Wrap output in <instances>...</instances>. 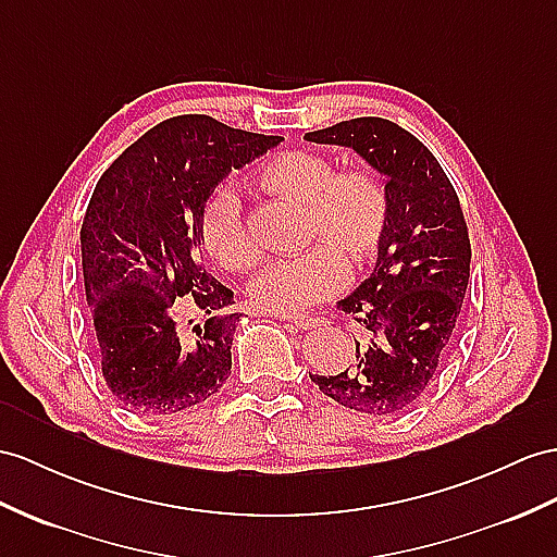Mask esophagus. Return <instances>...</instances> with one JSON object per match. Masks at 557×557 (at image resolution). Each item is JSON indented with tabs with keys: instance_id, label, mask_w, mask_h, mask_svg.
Segmentation results:
<instances>
[{
	"instance_id": "34e87169",
	"label": "esophagus",
	"mask_w": 557,
	"mask_h": 557,
	"mask_svg": "<svg viewBox=\"0 0 557 557\" xmlns=\"http://www.w3.org/2000/svg\"><path fill=\"white\" fill-rule=\"evenodd\" d=\"M278 319L288 321L290 325H295V329L300 331H309V329H317V325H321L323 321L317 319V317H288V314H278Z\"/></svg>"
}]
</instances>
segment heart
Returning <instances> with one entry per match:
<instances>
[{
  "mask_svg": "<svg viewBox=\"0 0 557 557\" xmlns=\"http://www.w3.org/2000/svg\"><path fill=\"white\" fill-rule=\"evenodd\" d=\"M264 191L305 206L302 236L309 248L278 257L248 283V300L264 314H297L343 288L347 271L369 267L387 234L389 202L371 172H337L311 151H281L257 170ZM200 236L216 262L246 269L257 248L243 222L232 184L216 186L200 212Z\"/></svg>",
  "mask_w": 557,
  "mask_h": 557,
  "instance_id": "obj_1",
  "label": "heart"
}]
</instances>
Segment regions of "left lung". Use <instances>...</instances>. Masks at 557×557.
Here are the masks:
<instances>
[{
    "label": "left lung",
    "instance_id": "obj_1",
    "mask_svg": "<svg viewBox=\"0 0 557 557\" xmlns=\"http://www.w3.org/2000/svg\"><path fill=\"white\" fill-rule=\"evenodd\" d=\"M305 139L351 148L383 176L389 202L373 274L337 302L359 323L355 359L311 381L351 411L395 416L423 395L456 329L470 278L463 210L437 158L397 122L355 117Z\"/></svg>",
    "mask_w": 557,
    "mask_h": 557
}]
</instances>
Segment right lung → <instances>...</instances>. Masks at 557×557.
<instances>
[{"mask_svg": "<svg viewBox=\"0 0 557 557\" xmlns=\"http://www.w3.org/2000/svg\"><path fill=\"white\" fill-rule=\"evenodd\" d=\"M210 115H176L134 141L94 188L79 232L87 305L101 371L134 413L202 404L232 373L234 293L200 267V212L224 176L278 146ZM191 294L211 314L196 338L171 305Z\"/></svg>", "mask_w": 557, "mask_h": 557, "instance_id": "obj_1", "label": "right lung"}]
</instances>
